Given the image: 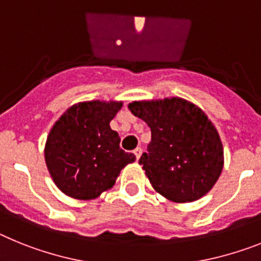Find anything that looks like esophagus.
<instances>
[{"label": "esophagus", "instance_id": "obj_1", "mask_svg": "<svg viewBox=\"0 0 261 261\" xmlns=\"http://www.w3.org/2000/svg\"><path fill=\"white\" fill-rule=\"evenodd\" d=\"M142 152H143V149L140 148V147H138L137 149H134V153H135V156H137V160H139L140 156H142Z\"/></svg>", "mask_w": 261, "mask_h": 261}]
</instances>
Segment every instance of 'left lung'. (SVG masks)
<instances>
[{
  "label": "left lung",
  "instance_id": "1",
  "mask_svg": "<svg viewBox=\"0 0 261 261\" xmlns=\"http://www.w3.org/2000/svg\"><path fill=\"white\" fill-rule=\"evenodd\" d=\"M128 109L151 128L139 164L153 189L178 203L209 193L223 169V146L202 109L180 97L134 101Z\"/></svg>",
  "mask_w": 261,
  "mask_h": 261
}]
</instances>
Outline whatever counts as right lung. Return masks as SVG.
Segmentation results:
<instances>
[{
	"label": "right lung",
	"instance_id": "add662e5",
	"mask_svg": "<svg viewBox=\"0 0 261 261\" xmlns=\"http://www.w3.org/2000/svg\"><path fill=\"white\" fill-rule=\"evenodd\" d=\"M122 101L74 103L52 126L44 146L47 169L56 187L76 199H93L113 188L122 169L135 162L119 147L110 122Z\"/></svg>",
	"mask_w": 261,
	"mask_h": 261
}]
</instances>
